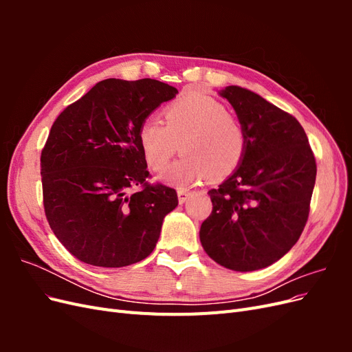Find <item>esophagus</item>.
Instances as JSON below:
<instances>
[{
	"instance_id": "obj_1",
	"label": "esophagus",
	"mask_w": 352,
	"mask_h": 352,
	"mask_svg": "<svg viewBox=\"0 0 352 352\" xmlns=\"http://www.w3.org/2000/svg\"><path fill=\"white\" fill-rule=\"evenodd\" d=\"M190 192L188 189H184V188H179L177 189V197H179V204H185L186 199L189 198Z\"/></svg>"
}]
</instances>
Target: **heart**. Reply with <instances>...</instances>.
I'll return each instance as SVG.
<instances>
[{"label":"heart","mask_w":352,"mask_h":352,"mask_svg":"<svg viewBox=\"0 0 352 352\" xmlns=\"http://www.w3.org/2000/svg\"><path fill=\"white\" fill-rule=\"evenodd\" d=\"M164 124L146 120L140 127L138 142L146 164L163 172L180 150L185 157L163 176L175 185H190L211 177L232 175L247 151V135L241 122L220 101L189 94L167 105Z\"/></svg>","instance_id":"heart-1"}]
</instances>
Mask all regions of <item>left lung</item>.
Segmentation results:
<instances>
[{
	"instance_id": "obj_1",
	"label": "left lung",
	"mask_w": 352,
	"mask_h": 352,
	"mask_svg": "<svg viewBox=\"0 0 352 352\" xmlns=\"http://www.w3.org/2000/svg\"><path fill=\"white\" fill-rule=\"evenodd\" d=\"M226 98L247 135L242 163L208 190L211 214L199 241L208 257L235 272H254L280 260L300 239L310 212L316 160L294 116L241 87Z\"/></svg>"
}]
</instances>
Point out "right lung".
Returning <instances> with one entry per match:
<instances>
[{"instance_id": "obj_1", "label": "right lung", "mask_w": 352, "mask_h": 352, "mask_svg": "<svg viewBox=\"0 0 352 352\" xmlns=\"http://www.w3.org/2000/svg\"><path fill=\"white\" fill-rule=\"evenodd\" d=\"M177 89L155 79H105L51 126L41 154L50 228L78 260L124 267L150 255L176 190L148 185L140 127ZM141 186L140 191H135Z\"/></svg>"}]
</instances>
